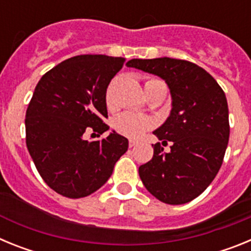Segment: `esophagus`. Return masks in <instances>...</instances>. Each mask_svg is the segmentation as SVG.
<instances>
[{
    "mask_svg": "<svg viewBox=\"0 0 251 251\" xmlns=\"http://www.w3.org/2000/svg\"><path fill=\"white\" fill-rule=\"evenodd\" d=\"M136 146H138V142L137 141H133V139H130L129 141V147H136Z\"/></svg>",
    "mask_w": 251,
    "mask_h": 251,
    "instance_id": "34e87169",
    "label": "esophagus"
}]
</instances>
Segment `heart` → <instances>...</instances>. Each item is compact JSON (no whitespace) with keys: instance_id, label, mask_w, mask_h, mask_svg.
Segmentation results:
<instances>
[{"instance_id":"1","label":"heart","mask_w":251,"mask_h":251,"mask_svg":"<svg viewBox=\"0 0 251 251\" xmlns=\"http://www.w3.org/2000/svg\"><path fill=\"white\" fill-rule=\"evenodd\" d=\"M158 80V79H150L147 81ZM146 81V83H147ZM108 103H110V94L108 93ZM153 127V121L150 117L138 114V113L127 112L117 117L114 121L115 130L122 136L129 137V138H139L145 134L147 130Z\"/></svg>"}]
</instances>
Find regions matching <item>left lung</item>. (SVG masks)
Masks as SVG:
<instances>
[{"instance_id":"1","label":"left lung","mask_w":251,"mask_h":251,"mask_svg":"<svg viewBox=\"0 0 251 251\" xmlns=\"http://www.w3.org/2000/svg\"><path fill=\"white\" fill-rule=\"evenodd\" d=\"M127 66L162 77L172 97L170 117L153 132L162 145L172 143L171 151L152 145V159L139 167L142 182L162 202H190L223 165L230 136L225 93L205 69L186 60L132 59Z\"/></svg>"}]
</instances>
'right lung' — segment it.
Returning <instances> with one entry per match:
<instances>
[{
    "instance_id": "obj_1",
    "label": "right lung",
    "mask_w": 251,
    "mask_h": 251,
    "mask_svg": "<svg viewBox=\"0 0 251 251\" xmlns=\"http://www.w3.org/2000/svg\"><path fill=\"white\" fill-rule=\"evenodd\" d=\"M124 57L77 55L49 70L37 83L26 110V146L46 185L55 192L80 199L92 195L112 176L115 162L128 150V139L110 133L105 94Z\"/></svg>"
}]
</instances>
